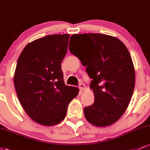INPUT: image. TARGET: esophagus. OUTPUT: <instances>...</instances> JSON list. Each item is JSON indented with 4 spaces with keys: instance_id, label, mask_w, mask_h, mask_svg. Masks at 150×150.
<instances>
[{
    "instance_id": "34e87169",
    "label": "esophagus",
    "mask_w": 150,
    "mask_h": 150,
    "mask_svg": "<svg viewBox=\"0 0 150 150\" xmlns=\"http://www.w3.org/2000/svg\"><path fill=\"white\" fill-rule=\"evenodd\" d=\"M79 88L81 91H83L85 89V85L83 83H80V85H79Z\"/></svg>"
}]
</instances>
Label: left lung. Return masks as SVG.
Returning a JSON list of instances; mask_svg holds the SVG:
<instances>
[{"label": "left lung", "instance_id": "8db88e82", "mask_svg": "<svg viewBox=\"0 0 150 150\" xmlns=\"http://www.w3.org/2000/svg\"><path fill=\"white\" fill-rule=\"evenodd\" d=\"M85 43L77 53L92 79L89 87L94 102L84 108L89 123L97 127H106L116 123L128 107L135 83V68L128 49L121 41L102 34H73Z\"/></svg>", "mask_w": 150, "mask_h": 150}]
</instances>
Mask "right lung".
I'll list each match as a JSON object with an SVG mask.
<instances>
[{
	"label": "right lung",
	"instance_id": "right-lung-1",
	"mask_svg": "<svg viewBox=\"0 0 150 150\" xmlns=\"http://www.w3.org/2000/svg\"><path fill=\"white\" fill-rule=\"evenodd\" d=\"M70 34H53L29 43L22 50L14 74V85L22 108L36 123L57 125L79 89L65 85L61 62Z\"/></svg>",
	"mask_w": 150,
	"mask_h": 150
}]
</instances>
